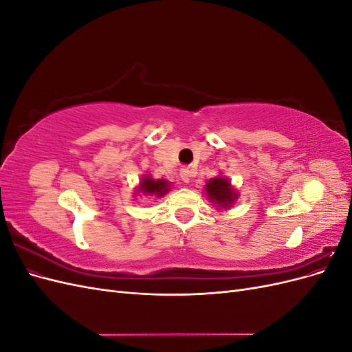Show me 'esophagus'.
Masks as SVG:
<instances>
[{
  "label": "esophagus",
  "mask_w": 352,
  "mask_h": 352,
  "mask_svg": "<svg viewBox=\"0 0 352 352\" xmlns=\"http://www.w3.org/2000/svg\"><path fill=\"white\" fill-rule=\"evenodd\" d=\"M180 177H182L185 184H189L190 179H192V172H190V168L184 167L182 170H180Z\"/></svg>",
  "instance_id": "1"
}]
</instances>
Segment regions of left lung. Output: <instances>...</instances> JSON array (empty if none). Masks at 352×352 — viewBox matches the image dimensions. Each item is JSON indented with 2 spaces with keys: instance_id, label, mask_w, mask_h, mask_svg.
<instances>
[{
  "instance_id": "1",
  "label": "left lung",
  "mask_w": 352,
  "mask_h": 352,
  "mask_svg": "<svg viewBox=\"0 0 352 352\" xmlns=\"http://www.w3.org/2000/svg\"><path fill=\"white\" fill-rule=\"evenodd\" d=\"M206 195L212 204L223 210L232 207L233 202L238 199L236 190L230 186L229 179L223 176L208 180L206 185Z\"/></svg>"
}]
</instances>
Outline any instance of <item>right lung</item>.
I'll return each mask as SVG.
<instances>
[{"label":"right lung","instance_id":"add662e5","mask_svg":"<svg viewBox=\"0 0 352 352\" xmlns=\"http://www.w3.org/2000/svg\"><path fill=\"white\" fill-rule=\"evenodd\" d=\"M168 185H170V182H167V180H164V179H153L151 176H145L140 182V186H138L136 192L162 198L170 190Z\"/></svg>","mask_w":352,"mask_h":352}]
</instances>
